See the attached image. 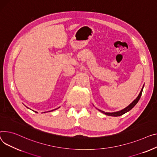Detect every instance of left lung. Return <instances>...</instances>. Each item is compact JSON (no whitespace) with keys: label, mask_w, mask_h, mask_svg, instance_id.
Listing matches in <instances>:
<instances>
[{"label":"left lung","mask_w":157,"mask_h":157,"mask_svg":"<svg viewBox=\"0 0 157 157\" xmlns=\"http://www.w3.org/2000/svg\"><path fill=\"white\" fill-rule=\"evenodd\" d=\"M143 87H144V85H143V88H142V89H141V90L140 94L138 95V97H137L136 98L131 104H129V105L127 107L125 108V109H122V110H120V111H118V112H111V113H110V112H105L101 111V110H99V109H98V110H99L100 112H102L103 113L105 114V115H107V116H110L117 117V116H122V115L124 114L125 113H126V112H129V110H131L136 105V103L138 102L139 100H140V98H141V94H142V91H143Z\"/></svg>","instance_id":"obj_1"}]
</instances>
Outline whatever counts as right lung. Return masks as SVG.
I'll list each match as a JSON object with an SVG mask.
<instances>
[{
  "label": "right lung",
  "mask_w": 157,
  "mask_h": 157,
  "mask_svg": "<svg viewBox=\"0 0 157 157\" xmlns=\"http://www.w3.org/2000/svg\"><path fill=\"white\" fill-rule=\"evenodd\" d=\"M58 109V108H57ZM54 109V110H51V111H53V110H56V109ZM37 113V112H36ZM45 113V112H44Z\"/></svg>",
  "instance_id": "right-lung-1"
}]
</instances>
